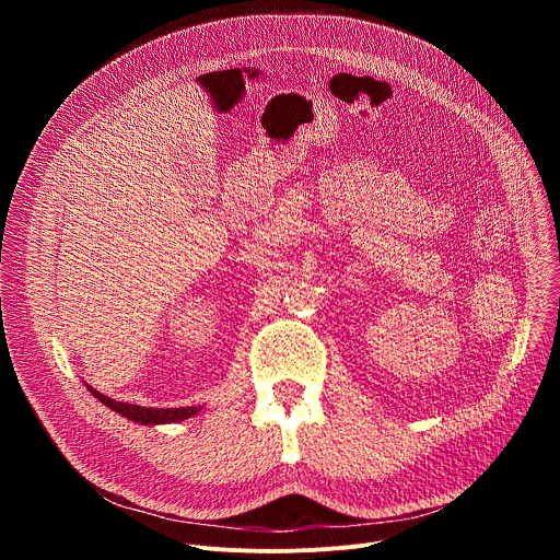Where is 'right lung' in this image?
<instances>
[{"label": "right lung", "instance_id": "obj_1", "mask_svg": "<svg viewBox=\"0 0 560 560\" xmlns=\"http://www.w3.org/2000/svg\"><path fill=\"white\" fill-rule=\"evenodd\" d=\"M89 389L93 392V396H97L102 404H106L110 410L119 412L121 417L135 421V423H141V425H156V423H177V421H184L192 415L199 412V408H141V406H130V404H121V401H115V398L97 392L95 387L89 385Z\"/></svg>", "mask_w": 560, "mask_h": 560}]
</instances>
